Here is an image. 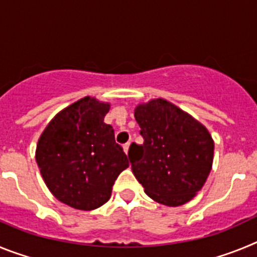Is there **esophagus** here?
I'll list each match as a JSON object with an SVG mask.
<instances>
[{
    "instance_id": "34e87169",
    "label": "esophagus",
    "mask_w": 257,
    "mask_h": 257,
    "mask_svg": "<svg viewBox=\"0 0 257 257\" xmlns=\"http://www.w3.org/2000/svg\"><path fill=\"white\" fill-rule=\"evenodd\" d=\"M130 144H131V142H127L126 144L123 145V151H124V153H128V148H130Z\"/></svg>"
}]
</instances>
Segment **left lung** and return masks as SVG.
Segmentation results:
<instances>
[{"instance_id":"8db88e82","label":"left lung","mask_w":257,"mask_h":257,"mask_svg":"<svg viewBox=\"0 0 257 257\" xmlns=\"http://www.w3.org/2000/svg\"><path fill=\"white\" fill-rule=\"evenodd\" d=\"M144 143L128 158L144 192L158 203L181 206L199 192L212 169L213 140L205 126L165 99L135 108Z\"/></svg>"}]
</instances>
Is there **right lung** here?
Wrapping results in <instances>:
<instances>
[{"instance_id":"obj_1","label":"right lung","mask_w":257,"mask_h":257,"mask_svg":"<svg viewBox=\"0 0 257 257\" xmlns=\"http://www.w3.org/2000/svg\"><path fill=\"white\" fill-rule=\"evenodd\" d=\"M110 104L86 96L59 112L38 140L36 161L55 198L77 210L103 206L128 167L114 130L104 122Z\"/></svg>"}]
</instances>
